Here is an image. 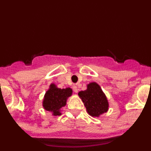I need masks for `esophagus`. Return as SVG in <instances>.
<instances>
[{"label":"esophagus","mask_w":151,"mask_h":151,"mask_svg":"<svg viewBox=\"0 0 151 151\" xmlns=\"http://www.w3.org/2000/svg\"><path fill=\"white\" fill-rule=\"evenodd\" d=\"M73 91L76 92H76H78V88H77L76 85H73Z\"/></svg>","instance_id":"obj_1"}]
</instances>
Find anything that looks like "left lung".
<instances>
[{
    "label": "left lung",
    "mask_w": 151,
    "mask_h": 151,
    "mask_svg": "<svg viewBox=\"0 0 151 151\" xmlns=\"http://www.w3.org/2000/svg\"><path fill=\"white\" fill-rule=\"evenodd\" d=\"M78 96L83 101L88 113L92 116H99L107 111L109 104L106 96L95 82L88 85L87 90L80 91Z\"/></svg>",
    "instance_id": "obj_1"
}]
</instances>
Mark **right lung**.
<instances>
[{
  "mask_svg": "<svg viewBox=\"0 0 151 151\" xmlns=\"http://www.w3.org/2000/svg\"><path fill=\"white\" fill-rule=\"evenodd\" d=\"M71 88H58L51 84L50 89L46 92L43 101V106L45 110L50 111L54 116L61 115L60 109L66 105V100L72 95Z\"/></svg>",
  "mask_w": 151,
  "mask_h": 151,
  "instance_id": "obj_1",
  "label": "right lung"
}]
</instances>
